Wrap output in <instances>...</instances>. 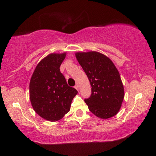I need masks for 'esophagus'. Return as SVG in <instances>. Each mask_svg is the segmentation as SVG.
<instances>
[{"instance_id":"obj_1","label":"esophagus","mask_w":156,"mask_h":156,"mask_svg":"<svg viewBox=\"0 0 156 156\" xmlns=\"http://www.w3.org/2000/svg\"><path fill=\"white\" fill-rule=\"evenodd\" d=\"M75 88L77 89V91H79V86L78 85V84H76V85H75Z\"/></svg>"}]
</instances>
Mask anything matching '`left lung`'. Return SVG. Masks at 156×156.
Masks as SVG:
<instances>
[{
    "mask_svg": "<svg viewBox=\"0 0 156 156\" xmlns=\"http://www.w3.org/2000/svg\"><path fill=\"white\" fill-rule=\"evenodd\" d=\"M75 55L91 86V96L84 99L89 111L102 119L115 115L122 106L125 93L115 65L100 52H77Z\"/></svg>",
    "mask_w": 156,
    "mask_h": 156,
    "instance_id": "left-lung-1",
    "label": "left lung"
}]
</instances>
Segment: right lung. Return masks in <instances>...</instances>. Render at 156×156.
I'll use <instances>...</instances> for the list:
<instances>
[{
	"label": "right lung",
	"instance_id": "right-lung-1",
	"mask_svg": "<svg viewBox=\"0 0 156 156\" xmlns=\"http://www.w3.org/2000/svg\"><path fill=\"white\" fill-rule=\"evenodd\" d=\"M66 53H52L42 59L30 83V98L34 110L47 120L56 122L70 110L76 89L67 84L60 71Z\"/></svg>",
	"mask_w": 156,
	"mask_h": 156
}]
</instances>
